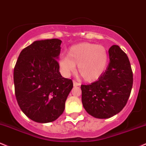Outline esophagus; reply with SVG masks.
<instances>
[{
    "label": "esophagus",
    "mask_w": 146,
    "mask_h": 146,
    "mask_svg": "<svg viewBox=\"0 0 146 146\" xmlns=\"http://www.w3.org/2000/svg\"><path fill=\"white\" fill-rule=\"evenodd\" d=\"M73 85H74V86H81V83H78V82L76 81H73Z\"/></svg>",
    "instance_id": "34e87169"
}]
</instances>
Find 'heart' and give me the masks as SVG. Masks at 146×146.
Masks as SVG:
<instances>
[{
    "label": "heart",
    "mask_w": 146,
    "mask_h": 146,
    "mask_svg": "<svg viewBox=\"0 0 146 146\" xmlns=\"http://www.w3.org/2000/svg\"><path fill=\"white\" fill-rule=\"evenodd\" d=\"M108 61V54L102 45L90 42H82L70 48L68 56L62 54L58 62L63 76H69L74 72L76 65L81 76L86 81L92 82L99 78Z\"/></svg>",
    "instance_id": "obj_1"
}]
</instances>
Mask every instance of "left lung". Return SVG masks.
Returning a JSON list of instances; mask_svg holds the SVG:
<instances>
[{
    "mask_svg": "<svg viewBox=\"0 0 146 146\" xmlns=\"http://www.w3.org/2000/svg\"><path fill=\"white\" fill-rule=\"evenodd\" d=\"M110 63L96 81L81 85L82 104L86 112L98 119H108L122 110L133 84V74L126 54L118 45L109 49Z\"/></svg>",
    "mask_w": 146,
    "mask_h": 146,
    "instance_id": "1",
    "label": "left lung"
}]
</instances>
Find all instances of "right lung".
Here are the masks:
<instances>
[{
	"mask_svg": "<svg viewBox=\"0 0 146 146\" xmlns=\"http://www.w3.org/2000/svg\"><path fill=\"white\" fill-rule=\"evenodd\" d=\"M61 40L34 41L21 51L14 69L18 104L23 112L38 123H50L63 114L71 79L61 76L57 59Z\"/></svg>",
	"mask_w": 146,
	"mask_h": 146,
	"instance_id": "obj_1",
	"label": "right lung"
}]
</instances>
